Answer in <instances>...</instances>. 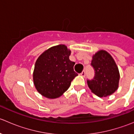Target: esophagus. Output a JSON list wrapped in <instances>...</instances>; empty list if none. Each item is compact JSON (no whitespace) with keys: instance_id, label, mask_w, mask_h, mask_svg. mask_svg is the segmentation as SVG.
Returning <instances> with one entry per match:
<instances>
[{"instance_id":"obj_1","label":"esophagus","mask_w":134,"mask_h":134,"mask_svg":"<svg viewBox=\"0 0 134 134\" xmlns=\"http://www.w3.org/2000/svg\"><path fill=\"white\" fill-rule=\"evenodd\" d=\"M80 75L82 76H83V77H84L85 76H86V72H85V71H82V72H81V73H80Z\"/></svg>"}]
</instances>
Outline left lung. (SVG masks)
Wrapping results in <instances>:
<instances>
[{
  "mask_svg": "<svg viewBox=\"0 0 134 134\" xmlns=\"http://www.w3.org/2000/svg\"><path fill=\"white\" fill-rule=\"evenodd\" d=\"M91 65L94 69L93 79L87 80L91 91L99 97H107L118 89L120 75L114 59L104 50L93 56Z\"/></svg>",
  "mask_w": 134,
  "mask_h": 134,
  "instance_id": "8db88e82",
  "label": "left lung"
}]
</instances>
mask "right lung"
I'll return each mask as SVG.
<instances>
[{
	"label": "right lung",
	"mask_w": 134,
	"mask_h": 134,
	"mask_svg": "<svg viewBox=\"0 0 134 134\" xmlns=\"http://www.w3.org/2000/svg\"><path fill=\"white\" fill-rule=\"evenodd\" d=\"M71 51L64 44L51 47L36 60L33 80L36 90L48 98L62 96L78 74L74 71L75 63L69 59Z\"/></svg>",
	"instance_id": "obj_1"
}]
</instances>
